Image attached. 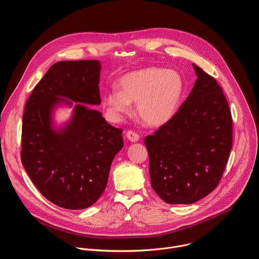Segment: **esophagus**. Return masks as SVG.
<instances>
[{"label": "esophagus", "instance_id": "obj_1", "mask_svg": "<svg viewBox=\"0 0 259 259\" xmlns=\"http://www.w3.org/2000/svg\"><path fill=\"white\" fill-rule=\"evenodd\" d=\"M126 137L128 138V140H130L131 142H137L139 140V135L133 131H128L126 133Z\"/></svg>", "mask_w": 259, "mask_h": 259}]
</instances>
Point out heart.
<instances>
[{"label": "heart", "mask_w": 259, "mask_h": 259, "mask_svg": "<svg viewBox=\"0 0 259 259\" xmlns=\"http://www.w3.org/2000/svg\"><path fill=\"white\" fill-rule=\"evenodd\" d=\"M118 89L103 94L102 103L108 118L121 121L137 102L136 112L147 126L161 127L173 119L180 107L186 84L174 69L149 66L126 73Z\"/></svg>", "instance_id": "b5f03b06"}]
</instances>
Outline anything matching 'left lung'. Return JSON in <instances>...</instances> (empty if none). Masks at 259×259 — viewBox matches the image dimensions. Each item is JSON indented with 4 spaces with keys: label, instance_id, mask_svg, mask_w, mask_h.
<instances>
[{
    "label": "left lung",
    "instance_id": "8db88e82",
    "mask_svg": "<svg viewBox=\"0 0 259 259\" xmlns=\"http://www.w3.org/2000/svg\"><path fill=\"white\" fill-rule=\"evenodd\" d=\"M197 80L176 115L144 144L154 191L168 204H193L223 176L233 139L228 101L216 80L193 63Z\"/></svg>",
    "mask_w": 259,
    "mask_h": 259
}]
</instances>
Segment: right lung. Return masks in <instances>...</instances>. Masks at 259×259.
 I'll use <instances>...</instances> for the list:
<instances>
[{
    "label": "right lung",
    "mask_w": 259,
    "mask_h": 259,
    "mask_svg": "<svg viewBox=\"0 0 259 259\" xmlns=\"http://www.w3.org/2000/svg\"><path fill=\"white\" fill-rule=\"evenodd\" d=\"M99 60L54 63L36 84L22 117L21 162L35 188L70 210L92 206L106 188L110 165L122 150V130L90 105L100 104ZM58 107L73 108L57 125Z\"/></svg>",
    "instance_id": "obj_1"
}]
</instances>
